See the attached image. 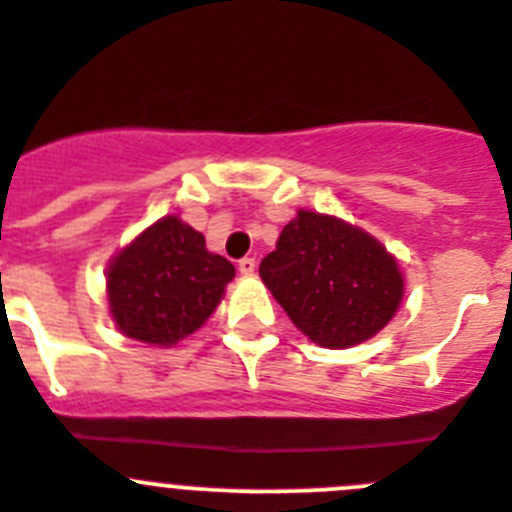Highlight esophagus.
Listing matches in <instances>:
<instances>
[{"instance_id": "1", "label": "esophagus", "mask_w": 512, "mask_h": 512, "mask_svg": "<svg viewBox=\"0 0 512 512\" xmlns=\"http://www.w3.org/2000/svg\"><path fill=\"white\" fill-rule=\"evenodd\" d=\"M237 268L242 275H252L255 273V257H242Z\"/></svg>"}]
</instances>
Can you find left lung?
Returning a JSON list of instances; mask_svg holds the SVG:
<instances>
[{
  "label": "left lung",
  "instance_id": "1",
  "mask_svg": "<svg viewBox=\"0 0 512 512\" xmlns=\"http://www.w3.org/2000/svg\"><path fill=\"white\" fill-rule=\"evenodd\" d=\"M260 278L291 322L324 348H350L394 317L402 301L397 260L366 231L299 211L260 262Z\"/></svg>",
  "mask_w": 512,
  "mask_h": 512
}]
</instances>
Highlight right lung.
<instances>
[{"instance_id":"right-lung-1","label":"right lung","mask_w":512,"mask_h":512,"mask_svg":"<svg viewBox=\"0 0 512 512\" xmlns=\"http://www.w3.org/2000/svg\"><path fill=\"white\" fill-rule=\"evenodd\" d=\"M234 265L175 216L157 221L108 270V299L123 335L149 345L188 337L219 306Z\"/></svg>"}]
</instances>
